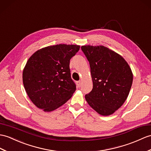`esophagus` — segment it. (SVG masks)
<instances>
[{
  "label": "esophagus",
  "mask_w": 151,
  "mask_h": 151,
  "mask_svg": "<svg viewBox=\"0 0 151 151\" xmlns=\"http://www.w3.org/2000/svg\"><path fill=\"white\" fill-rule=\"evenodd\" d=\"M81 84H82V81L81 80H79V81H78L76 82V85L77 86H78V87H80V86H81Z\"/></svg>",
  "instance_id": "1"
}]
</instances>
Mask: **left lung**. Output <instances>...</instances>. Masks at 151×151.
I'll list each match as a JSON object with an SVG mask.
<instances>
[{
    "label": "left lung",
    "instance_id": "obj_1",
    "mask_svg": "<svg viewBox=\"0 0 151 151\" xmlns=\"http://www.w3.org/2000/svg\"><path fill=\"white\" fill-rule=\"evenodd\" d=\"M89 62L93 89L87 102L102 116L113 114L124 104L130 92L133 75L125 60L104 45H82Z\"/></svg>",
    "mask_w": 151,
    "mask_h": 151
}]
</instances>
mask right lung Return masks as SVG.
I'll use <instances>...</instances> for the list:
<instances>
[{
    "mask_svg": "<svg viewBox=\"0 0 151 151\" xmlns=\"http://www.w3.org/2000/svg\"><path fill=\"white\" fill-rule=\"evenodd\" d=\"M80 45L57 44L35 52L22 73L23 84L31 101L44 112L57 109L76 91L69 62Z\"/></svg>",
    "mask_w": 151,
    "mask_h": 151,
    "instance_id": "add662e5",
    "label": "right lung"
}]
</instances>
